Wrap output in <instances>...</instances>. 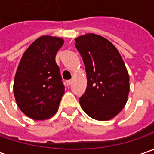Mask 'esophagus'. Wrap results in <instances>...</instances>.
<instances>
[{
    "label": "esophagus",
    "mask_w": 154,
    "mask_h": 154,
    "mask_svg": "<svg viewBox=\"0 0 154 154\" xmlns=\"http://www.w3.org/2000/svg\"><path fill=\"white\" fill-rule=\"evenodd\" d=\"M66 83H67V85H68V86H70V85L72 84V80H67V82H66Z\"/></svg>",
    "instance_id": "34e87169"
}]
</instances>
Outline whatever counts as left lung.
Instances as JSON below:
<instances>
[{"label": "left lung", "mask_w": 154, "mask_h": 154, "mask_svg": "<svg viewBox=\"0 0 154 154\" xmlns=\"http://www.w3.org/2000/svg\"><path fill=\"white\" fill-rule=\"evenodd\" d=\"M75 47L83 59L87 77L80 106L92 118L109 120L127 103L129 76L123 60L109 40L93 33L76 38Z\"/></svg>", "instance_id": "1"}]
</instances>
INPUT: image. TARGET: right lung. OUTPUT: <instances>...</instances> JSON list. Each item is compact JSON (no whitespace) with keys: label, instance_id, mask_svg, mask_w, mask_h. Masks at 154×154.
Here are the masks:
<instances>
[{"label":"right lung","instance_id":"obj_1","mask_svg":"<svg viewBox=\"0 0 154 154\" xmlns=\"http://www.w3.org/2000/svg\"><path fill=\"white\" fill-rule=\"evenodd\" d=\"M63 39L42 36L23 54L14 82L15 100L20 110L34 120L56 114L65 91L56 55Z\"/></svg>","mask_w":154,"mask_h":154}]
</instances>
